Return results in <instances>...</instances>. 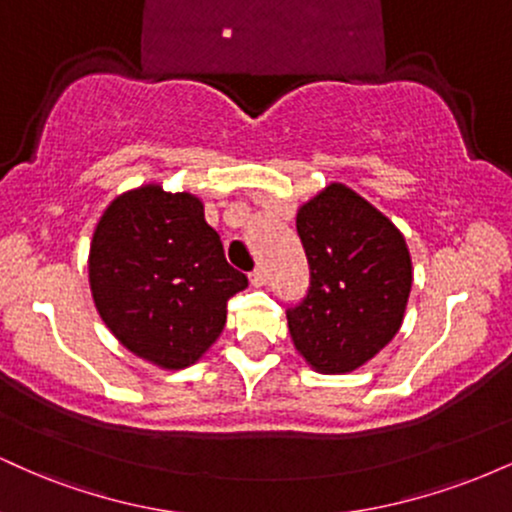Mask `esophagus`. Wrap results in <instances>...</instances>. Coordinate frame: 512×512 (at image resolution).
Wrapping results in <instances>:
<instances>
[{
  "label": "esophagus",
  "mask_w": 512,
  "mask_h": 512,
  "mask_svg": "<svg viewBox=\"0 0 512 512\" xmlns=\"http://www.w3.org/2000/svg\"><path fill=\"white\" fill-rule=\"evenodd\" d=\"M264 281H267V276H264L262 269H255V272H250V284L252 286H264Z\"/></svg>",
  "instance_id": "obj_1"
}]
</instances>
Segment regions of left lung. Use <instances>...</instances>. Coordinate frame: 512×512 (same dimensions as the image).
I'll return each mask as SVG.
<instances>
[{
	"label": "left lung",
	"mask_w": 512,
	"mask_h": 512,
	"mask_svg": "<svg viewBox=\"0 0 512 512\" xmlns=\"http://www.w3.org/2000/svg\"><path fill=\"white\" fill-rule=\"evenodd\" d=\"M310 289L286 313L298 356L317 373H351L385 349L407 310L411 255L366 197L330 182L296 211Z\"/></svg>",
	"instance_id": "1"
}]
</instances>
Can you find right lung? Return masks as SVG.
Instances as JSON below:
<instances>
[{
	"instance_id": "right-lung-1",
	"label": "right lung",
	"mask_w": 512,
	"mask_h": 512,
	"mask_svg": "<svg viewBox=\"0 0 512 512\" xmlns=\"http://www.w3.org/2000/svg\"><path fill=\"white\" fill-rule=\"evenodd\" d=\"M88 286L117 342L158 368L180 370L219 339L226 301L248 276L226 262L202 199L149 182L105 207L88 250Z\"/></svg>"
}]
</instances>
